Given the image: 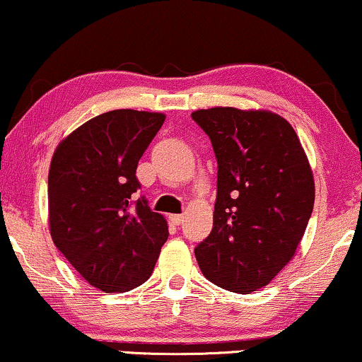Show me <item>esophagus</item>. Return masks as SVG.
<instances>
[{
    "label": "esophagus",
    "instance_id": "obj_1",
    "mask_svg": "<svg viewBox=\"0 0 362 362\" xmlns=\"http://www.w3.org/2000/svg\"><path fill=\"white\" fill-rule=\"evenodd\" d=\"M169 220H171V223H173V225H181V223L182 221H185V216H182V215H171V216H169Z\"/></svg>",
    "mask_w": 362,
    "mask_h": 362
}]
</instances>
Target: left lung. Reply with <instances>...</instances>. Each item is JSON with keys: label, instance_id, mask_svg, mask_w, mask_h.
Masks as SVG:
<instances>
[{"label": "left lung", "instance_id": "obj_1", "mask_svg": "<svg viewBox=\"0 0 362 362\" xmlns=\"http://www.w3.org/2000/svg\"><path fill=\"white\" fill-rule=\"evenodd\" d=\"M218 163L213 230L194 248L209 282L236 293L269 285L292 260L314 208V176L296 131L267 110L191 114Z\"/></svg>", "mask_w": 362, "mask_h": 362}]
</instances>
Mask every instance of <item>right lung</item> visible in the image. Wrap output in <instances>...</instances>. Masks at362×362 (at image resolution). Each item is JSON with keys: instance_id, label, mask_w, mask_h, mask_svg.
<instances>
[{"instance_id": "right-lung-1", "label": "right lung", "mask_w": 362, "mask_h": 362, "mask_svg": "<svg viewBox=\"0 0 362 362\" xmlns=\"http://www.w3.org/2000/svg\"><path fill=\"white\" fill-rule=\"evenodd\" d=\"M166 115L119 109L60 142L48 173L50 233L88 284L127 292L153 274L168 223L141 196L137 164Z\"/></svg>"}]
</instances>
